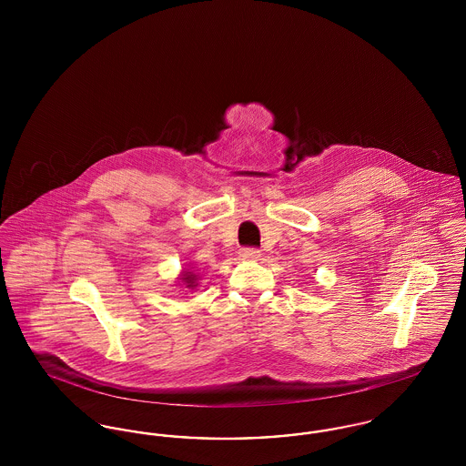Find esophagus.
<instances>
[{"instance_id":"1","label":"esophagus","mask_w":466,"mask_h":466,"mask_svg":"<svg viewBox=\"0 0 466 466\" xmlns=\"http://www.w3.org/2000/svg\"><path fill=\"white\" fill-rule=\"evenodd\" d=\"M239 257H241V260H257L258 257H260V251L257 249V248H243L241 251H239Z\"/></svg>"}]
</instances>
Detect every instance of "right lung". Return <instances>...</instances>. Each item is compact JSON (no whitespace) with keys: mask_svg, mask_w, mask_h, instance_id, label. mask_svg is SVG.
<instances>
[{"mask_svg":"<svg viewBox=\"0 0 466 466\" xmlns=\"http://www.w3.org/2000/svg\"><path fill=\"white\" fill-rule=\"evenodd\" d=\"M200 276L192 268H183L177 278V289H196L199 287Z\"/></svg>","mask_w":466,"mask_h":466,"instance_id":"1","label":"right lung"}]
</instances>
